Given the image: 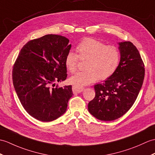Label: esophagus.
<instances>
[{"mask_svg": "<svg viewBox=\"0 0 155 155\" xmlns=\"http://www.w3.org/2000/svg\"><path fill=\"white\" fill-rule=\"evenodd\" d=\"M73 92L74 94H78V93H80L82 91H83L84 90V87L83 86H73Z\"/></svg>", "mask_w": 155, "mask_h": 155, "instance_id": "1", "label": "esophagus"}]
</instances>
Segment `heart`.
<instances>
[{
	"label": "heart",
	"instance_id": "1",
	"mask_svg": "<svg viewBox=\"0 0 155 155\" xmlns=\"http://www.w3.org/2000/svg\"><path fill=\"white\" fill-rule=\"evenodd\" d=\"M76 51L67 53L64 59L67 69L73 73L79 61L86 60V70L78 72L70 78L72 84L82 86L98 80H106L115 73L120 64V54L116 47L106 45L93 38H84L76 47Z\"/></svg>",
	"mask_w": 155,
	"mask_h": 155
}]
</instances>
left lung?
I'll return each instance as SVG.
<instances>
[{
	"instance_id": "8db88e82",
	"label": "left lung",
	"mask_w": 155,
	"mask_h": 155,
	"mask_svg": "<svg viewBox=\"0 0 155 155\" xmlns=\"http://www.w3.org/2000/svg\"><path fill=\"white\" fill-rule=\"evenodd\" d=\"M120 62L115 73L94 85L96 95L88 103L89 112L98 120L120 118L134 105L145 77V64L138 49L130 41L119 43Z\"/></svg>"
}]
</instances>
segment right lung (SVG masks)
Segmentation results:
<instances>
[{
  "label": "right lung",
  "mask_w": 155,
  "mask_h": 155,
  "mask_svg": "<svg viewBox=\"0 0 155 155\" xmlns=\"http://www.w3.org/2000/svg\"><path fill=\"white\" fill-rule=\"evenodd\" d=\"M69 42L53 34L32 39L21 49L14 64L17 96L24 110L38 120L51 121L62 116L73 95L71 85L53 88L54 82L67 77L64 59L71 48Z\"/></svg>",
  "instance_id": "1"
}]
</instances>
